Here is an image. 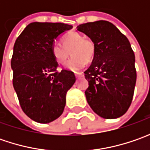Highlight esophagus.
Wrapping results in <instances>:
<instances>
[{
	"label": "esophagus",
	"mask_w": 150,
	"mask_h": 150,
	"mask_svg": "<svg viewBox=\"0 0 150 150\" xmlns=\"http://www.w3.org/2000/svg\"><path fill=\"white\" fill-rule=\"evenodd\" d=\"M83 76V72H78V73H75V77L76 78H79V77H82Z\"/></svg>",
	"instance_id": "obj_1"
}]
</instances>
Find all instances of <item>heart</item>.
I'll list each match as a JSON object with an SVG mask.
<instances>
[{
    "label": "heart",
    "mask_w": 150,
    "mask_h": 150,
    "mask_svg": "<svg viewBox=\"0 0 150 150\" xmlns=\"http://www.w3.org/2000/svg\"><path fill=\"white\" fill-rule=\"evenodd\" d=\"M51 52L58 65L65 64L71 52L72 57L67 62L66 68L77 72L93 59L95 44L92 39L85 38L78 32H72L62 38V45L58 42L52 43Z\"/></svg>",
    "instance_id": "b5f03b06"
}]
</instances>
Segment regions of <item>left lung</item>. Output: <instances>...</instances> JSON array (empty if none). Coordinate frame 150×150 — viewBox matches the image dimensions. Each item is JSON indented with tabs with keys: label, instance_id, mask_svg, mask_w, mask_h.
<instances>
[{
	"label": "left lung",
	"instance_id": "left-lung-1",
	"mask_svg": "<svg viewBox=\"0 0 150 150\" xmlns=\"http://www.w3.org/2000/svg\"><path fill=\"white\" fill-rule=\"evenodd\" d=\"M78 31L95 44L92 64L84 72L88 82L85 95L91 108L107 119L128 111L136 83L135 57L128 38L107 21L81 24Z\"/></svg>",
	"mask_w": 150,
	"mask_h": 150
}]
</instances>
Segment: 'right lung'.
I'll return each mask as SVG.
<instances>
[{
    "mask_svg": "<svg viewBox=\"0 0 150 150\" xmlns=\"http://www.w3.org/2000/svg\"><path fill=\"white\" fill-rule=\"evenodd\" d=\"M72 28L64 23L32 22L15 42L13 87L23 112L38 123L48 124L60 117L67 93L76 81L71 71L57 72L58 64L51 52L55 40Z\"/></svg>",
    "mask_w": 150,
    "mask_h": 150,
    "instance_id": "add662e5",
    "label": "right lung"
}]
</instances>
